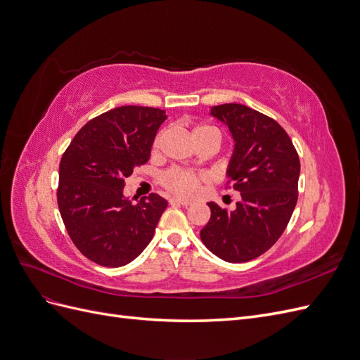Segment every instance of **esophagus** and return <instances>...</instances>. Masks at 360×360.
Returning a JSON list of instances; mask_svg holds the SVG:
<instances>
[{
	"instance_id": "34e87169",
	"label": "esophagus",
	"mask_w": 360,
	"mask_h": 360,
	"mask_svg": "<svg viewBox=\"0 0 360 360\" xmlns=\"http://www.w3.org/2000/svg\"><path fill=\"white\" fill-rule=\"evenodd\" d=\"M169 202L172 204V205H184V207H188L191 202L189 201H184V200H177V198H171L169 200Z\"/></svg>"
}]
</instances>
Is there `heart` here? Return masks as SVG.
Segmentation results:
<instances>
[{"label": "heart", "instance_id": "heart-1", "mask_svg": "<svg viewBox=\"0 0 360 360\" xmlns=\"http://www.w3.org/2000/svg\"><path fill=\"white\" fill-rule=\"evenodd\" d=\"M202 136H214L216 139H221L219 130L209 124H200L193 129V138L200 139ZM163 138V132H159L155 138L153 147L159 148ZM204 181V176L200 172H195L186 168L172 167L162 172L160 176V184L165 191H168L171 195L177 198H192L198 193L201 183Z\"/></svg>", "mask_w": 360, "mask_h": 360}]
</instances>
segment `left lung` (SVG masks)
<instances>
[{
    "mask_svg": "<svg viewBox=\"0 0 360 360\" xmlns=\"http://www.w3.org/2000/svg\"><path fill=\"white\" fill-rule=\"evenodd\" d=\"M212 115L226 123L236 141L226 189L240 192L236 210L209 202L210 219L200 236L228 263L263 255L285 231L297 202L300 160L282 126L252 108L224 103Z\"/></svg>",
    "mask_w": 360,
    "mask_h": 360,
    "instance_id": "1",
    "label": "left lung"
}]
</instances>
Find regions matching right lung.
Masks as SVG:
<instances>
[{
  "instance_id": "add662e5",
  "label": "right lung",
  "mask_w": 360,
  "mask_h": 360,
  "mask_svg": "<svg viewBox=\"0 0 360 360\" xmlns=\"http://www.w3.org/2000/svg\"><path fill=\"white\" fill-rule=\"evenodd\" d=\"M165 111L120 106L90 120L63 153L58 209L79 252L103 267L134 261L153 238L167 200L123 197L124 179L150 159Z\"/></svg>"
}]
</instances>
